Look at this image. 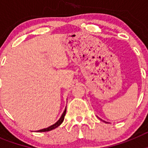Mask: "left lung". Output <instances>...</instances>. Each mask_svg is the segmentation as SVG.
<instances>
[{
    "instance_id": "1",
    "label": "left lung",
    "mask_w": 148,
    "mask_h": 148,
    "mask_svg": "<svg viewBox=\"0 0 148 148\" xmlns=\"http://www.w3.org/2000/svg\"><path fill=\"white\" fill-rule=\"evenodd\" d=\"M99 119H100V118H99ZM101 121H103V120H102V119H101ZM104 121V122H106V121ZM106 123H108V122H106Z\"/></svg>"
}]
</instances>
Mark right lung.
Here are the masks:
<instances>
[{"label":"right lung","mask_w":148,"mask_h":148,"mask_svg":"<svg viewBox=\"0 0 148 148\" xmlns=\"http://www.w3.org/2000/svg\"><path fill=\"white\" fill-rule=\"evenodd\" d=\"M66 108H65L64 111V113H62V115H61V116L60 117L59 119L58 120V121H56V123H55L54 125H51V126L48 127L47 128H44V129H41V130H37L36 132H47V131H50V130H53V129H56V127H58L59 125H61V123L64 121V116H65V114H66Z\"/></svg>","instance_id":"1"}]
</instances>
